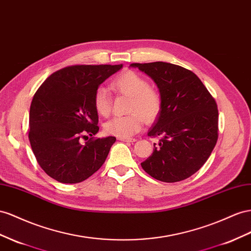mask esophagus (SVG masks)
Wrapping results in <instances>:
<instances>
[{
	"mask_svg": "<svg viewBox=\"0 0 251 251\" xmlns=\"http://www.w3.org/2000/svg\"><path fill=\"white\" fill-rule=\"evenodd\" d=\"M119 140H121V141H126V142H134L135 140V138H125V137H119Z\"/></svg>",
	"mask_w": 251,
	"mask_h": 251,
	"instance_id": "esophagus-1",
	"label": "esophagus"
}]
</instances>
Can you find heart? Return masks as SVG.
<instances>
[{"label":"heart","mask_w":251,"mask_h":251,"mask_svg":"<svg viewBox=\"0 0 251 251\" xmlns=\"http://www.w3.org/2000/svg\"><path fill=\"white\" fill-rule=\"evenodd\" d=\"M112 89L130 98L127 115L116 116L104 124L105 133L117 137L128 138L140 131L144 120L153 123L162 109V98L155 87L149 85L146 78L133 71H126L115 78ZM94 107L102 117H107L112 110V97L104 87H98L94 94Z\"/></svg>","instance_id":"heart-1"}]
</instances>
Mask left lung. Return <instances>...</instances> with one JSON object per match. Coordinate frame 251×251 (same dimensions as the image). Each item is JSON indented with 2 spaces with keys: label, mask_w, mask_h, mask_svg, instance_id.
Returning <instances> with one entry per match:
<instances>
[{
  "label": "left lung",
  "mask_w": 251,
  "mask_h": 251,
  "mask_svg": "<svg viewBox=\"0 0 251 251\" xmlns=\"http://www.w3.org/2000/svg\"><path fill=\"white\" fill-rule=\"evenodd\" d=\"M156 83L162 109L150 137L158 147L141 162L153 178L176 182L190 177L205 164L219 137V111L214 98L195 74L167 62L132 63Z\"/></svg>",
  "instance_id": "obj_1"
}]
</instances>
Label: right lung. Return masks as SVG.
I'll return each instance as SVG.
<instances>
[{"label": "right lung", "mask_w": 251, "mask_h": 251, "mask_svg": "<svg viewBox=\"0 0 251 251\" xmlns=\"http://www.w3.org/2000/svg\"><path fill=\"white\" fill-rule=\"evenodd\" d=\"M118 65H72L47 78L32 98L28 138L43 171L64 184L89 178L104 164L116 137H91L99 131L94 94Z\"/></svg>", "instance_id": "right-lung-1"}]
</instances>
